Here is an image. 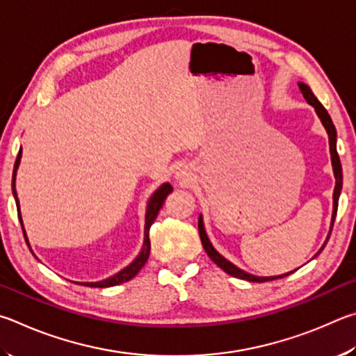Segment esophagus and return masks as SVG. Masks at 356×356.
I'll use <instances>...</instances> for the list:
<instances>
[{
	"mask_svg": "<svg viewBox=\"0 0 356 356\" xmlns=\"http://www.w3.org/2000/svg\"><path fill=\"white\" fill-rule=\"evenodd\" d=\"M179 179H181V177H179Z\"/></svg>",
	"mask_w": 356,
	"mask_h": 356,
	"instance_id": "1",
	"label": "esophagus"
}]
</instances>
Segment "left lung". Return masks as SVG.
Listing matches in <instances>:
<instances>
[{"mask_svg": "<svg viewBox=\"0 0 356 356\" xmlns=\"http://www.w3.org/2000/svg\"><path fill=\"white\" fill-rule=\"evenodd\" d=\"M298 87H300V90L303 93L305 99H307V102L316 109L317 115H319L321 122H322L323 127H325L327 134H328L330 154H332V165H333V173H334V178H336L334 192H333V216H332V228H333L334 217H336V213H338V202H339L341 189H342V167H341V161H339V156H338V149H336V128H334V124L332 122V117L328 115L327 109L323 108L319 99L314 97V93L311 92L309 87L307 84H303V83H298ZM198 233H200L202 244H203L204 252L208 253V257L213 259L214 263L219 266L223 272H227L228 275H232L234 278L247 280V282H252V283H264V282H272V280H277V278L288 277L289 273H292V272H288V273H283V275H278V277H257V275H252V273H247V272H244L242 269H239V267H236L233 263H229L228 259L223 258L222 254L213 247V244H211L209 239H208L207 232H204L203 217L202 216L198 217ZM330 233H332V232H330ZM328 238H330V234H328ZM328 238H327V241H328ZM327 241H325V244H327ZM325 244L322 245V248H321L319 252H317V254H319L323 250V247H325Z\"/></svg>", "mask_w": 356, "mask_h": 356, "instance_id": "left-lung-1", "label": "left lung"}]
</instances>
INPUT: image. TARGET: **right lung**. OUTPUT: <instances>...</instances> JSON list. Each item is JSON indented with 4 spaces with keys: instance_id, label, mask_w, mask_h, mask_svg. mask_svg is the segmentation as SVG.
Returning a JSON list of instances; mask_svg holds the SVG:
<instances>
[{
    "instance_id": "add662e5",
    "label": "right lung",
    "mask_w": 356,
    "mask_h": 356,
    "mask_svg": "<svg viewBox=\"0 0 356 356\" xmlns=\"http://www.w3.org/2000/svg\"><path fill=\"white\" fill-rule=\"evenodd\" d=\"M20 159H22V148L17 154L14 173H12V192H14V197H15V203H17V209H18V219H20L22 228H23V220H22V216H20V204H18V197H17V191H15V177H17V168H18V165H20ZM172 191H173L172 186L168 183H164L158 191L154 192L152 197H149L148 204H147V214H145V232H143V236H145V238H143V245H142V250L139 253V257H137L128 267H124L123 270L115 273L114 277L106 278V280H103V282L83 283V284L90 286V288H111V286H117V284H122L124 282H129L131 278H134L137 273H139L142 267L145 266L147 259L149 257V248H152V244H149V238H148L149 227L153 225L154 219L158 217L159 209L162 208V204H164V200ZM23 234H24V239H26V233H24V228H23Z\"/></svg>"
}]
</instances>
